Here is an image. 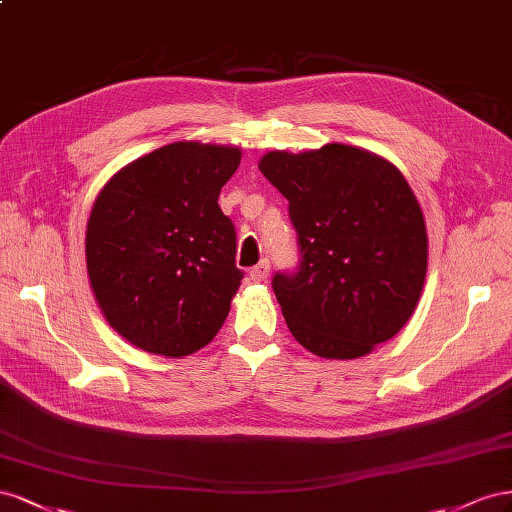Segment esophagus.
<instances>
[{"instance_id":"esophagus-1","label":"esophagus","mask_w":512,"mask_h":512,"mask_svg":"<svg viewBox=\"0 0 512 512\" xmlns=\"http://www.w3.org/2000/svg\"><path fill=\"white\" fill-rule=\"evenodd\" d=\"M268 274H270V261L264 259V261H259V264L251 270V281H255V283L266 281Z\"/></svg>"}]
</instances>
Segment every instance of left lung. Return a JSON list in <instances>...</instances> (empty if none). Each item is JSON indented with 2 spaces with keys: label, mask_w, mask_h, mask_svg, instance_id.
Returning a JSON list of instances; mask_svg holds the SVG:
<instances>
[{
  "label": "left lung",
  "mask_w": 512,
  "mask_h": 512,
  "mask_svg": "<svg viewBox=\"0 0 512 512\" xmlns=\"http://www.w3.org/2000/svg\"><path fill=\"white\" fill-rule=\"evenodd\" d=\"M259 171L289 201L302 266L272 287L294 339L319 358L352 360L392 339L427 279L425 216L403 173L356 145L274 150Z\"/></svg>",
  "instance_id": "1"
}]
</instances>
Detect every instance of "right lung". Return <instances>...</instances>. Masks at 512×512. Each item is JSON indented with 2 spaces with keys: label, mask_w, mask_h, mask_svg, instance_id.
<instances>
[{
  "label": "right lung",
  "mask_w": 512,
  "mask_h": 512,
  "mask_svg": "<svg viewBox=\"0 0 512 512\" xmlns=\"http://www.w3.org/2000/svg\"><path fill=\"white\" fill-rule=\"evenodd\" d=\"M240 160L233 145L175 141L98 193L85 231L90 287L109 326L143 352L191 356L225 324L242 270L218 195Z\"/></svg>",
  "instance_id": "right-lung-1"
}]
</instances>
